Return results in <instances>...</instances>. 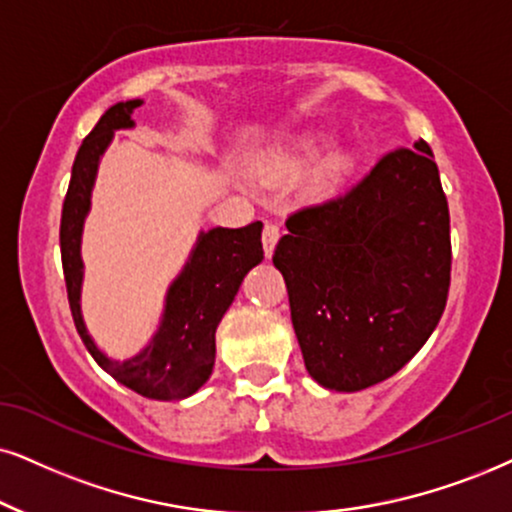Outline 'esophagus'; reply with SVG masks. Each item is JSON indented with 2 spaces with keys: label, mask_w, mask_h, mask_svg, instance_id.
<instances>
[{
  "label": "esophagus",
  "mask_w": 512,
  "mask_h": 512,
  "mask_svg": "<svg viewBox=\"0 0 512 512\" xmlns=\"http://www.w3.org/2000/svg\"><path fill=\"white\" fill-rule=\"evenodd\" d=\"M278 236H281V229H278L276 222H267V224H264L262 245H264V255H267V257H271V252H274Z\"/></svg>",
  "instance_id": "esophagus-1"
}]
</instances>
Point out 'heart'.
I'll use <instances>...</instances> for the list:
<instances>
[{
	"instance_id": "1",
	"label": "heart",
	"mask_w": 512,
	"mask_h": 512,
	"mask_svg": "<svg viewBox=\"0 0 512 512\" xmlns=\"http://www.w3.org/2000/svg\"><path fill=\"white\" fill-rule=\"evenodd\" d=\"M312 155H314L312 151H307V153H304V158H297V160H290V163H283L281 165V174L300 172L302 167L309 163V158H312ZM349 167H352V158H349L347 153L333 155V158L326 163V167H323V170L316 174V179H314V184H312V196H319L321 198V196H328V193H333L340 186V181L347 174Z\"/></svg>"
}]
</instances>
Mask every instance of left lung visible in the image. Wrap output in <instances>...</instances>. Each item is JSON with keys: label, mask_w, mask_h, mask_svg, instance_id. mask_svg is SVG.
Listing matches in <instances>:
<instances>
[{"label": "left lung", "mask_w": 512, "mask_h": 512, "mask_svg": "<svg viewBox=\"0 0 512 512\" xmlns=\"http://www.w3.org/2000/svg\"><path fill=\"white\" fill-rule=\"evenodd\" d=\"M274 250L316 383L359 392L416 357L451 283L449 203L425 141L392 148L342 196L295 210Z\"/></svg>", "instance_id": "obj_1"}]
</instances>
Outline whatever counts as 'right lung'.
Returning a JSON list of instances; mask_svg holds the SVG:
<instances>
[{"label": "right lung", "instance_id": "obj_1", "mask_svg": "<svg viewBox=\"0 0 512 512\" xmlns=\"http://www.w3.org/2000/svg\"><path fill=\"white\" fill-rule=\"evenodd\" d=\"M139 106V99L115 103L84 137L63 200L61 262L70 314L96 364L141 397L172 401L189 397L210 378L215 366V331L219 321L234 302L245 274L264 257L262 222H252L241 229L217 226L200 234L189 264L167 293L163 321L148 347L127 361L108 359L89 338L82 321L80 236L101 153L111 144L115 129L134 125L132 113Z\"/></svg>", "mask_w": 512, "mask_h": 512}]
</instances>
